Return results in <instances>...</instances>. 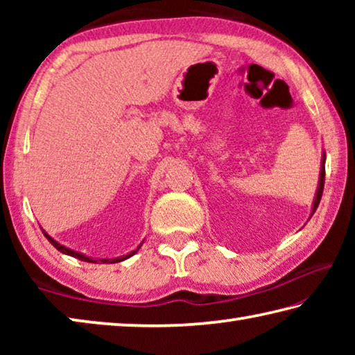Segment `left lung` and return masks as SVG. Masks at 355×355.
<instances>
[{"instance_id":"1","label":"left lung","mask_w":355,"mask_h":355,"mask_svg":"<svg viewBox=\"0 0 355 355\" xmlns=\"http://www.w3.org/2000/svg\"><path fill=\"white\" fill-rule=\"evenodd\" d=\"M324 182H326V155L322 156V163H321V175H320V186H318V192L315 197V203H313V213L316 211L318 205H320L321 197H322V191H324Z\"/></svg>"}]
</instances>
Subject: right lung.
<instances>
[{
    "mask_svg": "<svg viewBox=\"0 0 355 355\" xmlns=\"http://www.w3.org/2000/svg\"><path fill=\"white\" fill-rule=\"evenodd\" d=\"M44 235L46 236L48 241H50L53 245H55V248H56L59 252H62V254H65V255H70V257H75V258H78V260H83V261H87V263H97V260H92V258L84 257L83 254H80V252H75V250H70V249H67V248H64V245H61L59 243H56L55 239H53L50 235H46L45 232H44ZM141 245H142V244H141ZM141 245H139V248H141ZM139 248H137L136 250L131 252V254L125 255V257H120V258H105V260H98V263H119V261H123V260H127V258H130L131 255H135L136 252L139 250Z\"/></svg>",
    "mask_w": 355,
    "mask_h": 355,
    "instance_id": "obj_1",
    "label": "right lung"
}]
</instances>
